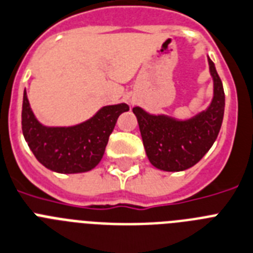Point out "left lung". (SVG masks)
Returning <instances> with one entry per match:
<instances>
[{"label": "left lung", "mask_w": 253, "mask_h": 253, "mask_svg": "<svg viewBox=\"0 0 253 253\" xmlns=\"http://www.w3.org/2000/svg\"><path fill=\"white\" fill-rule=\"evenodd\" d=\"M214 94L207 110L187 121L148 114L136 106L141 139L151 164L165 171H182L198 164L218 136L225 112V92L214 63L208 59Z\"/></svg>", "instance_id": "obj_1"}]
</instances>
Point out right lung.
Returning a JSON list of instances; mask_svg holds the SVG:
<instances>
[{"instance_id": "add662e5", "label": "right lung", "mask_w": 253, "mask_h": 253, "mask_svg": "<svg viewBox=\"0 0 253 253\" xmlns=\"http://www.w3.org/2000/svg\"><path fill=\"white\" fill-rule=\"evenodd\" d=\"M127 110V104L104 106L91 120L77 126L46 127L35 118L24 91L22 131L35 157L45 168L63 174L84 173L101 161L118 117Z\"/></svg>"}]
</instances>
